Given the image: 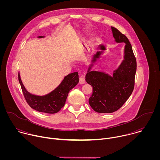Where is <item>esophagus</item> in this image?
I'll list each match as a JSON object with an SVG mask.
<instances>
[{
  "label": "esophagus",
  "mask_w": 160,
  "mask_h": 160,
  "mask_svg": "<svg viewBox=\"0 0 160 160\" xmlns=\"http://www.w3.org/2000/svg\"><path fill=\"white\" fill-rule=\"evenodd\" d=\"M85 83V78L83 77H80L79 78V83L80 84H84Z\"/></svg>",
  "instance_id": "1"
}]
</instances>
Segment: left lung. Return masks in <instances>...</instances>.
Listing matches in <instances>:
<instances>
[{"mask_svg":"<svg viewBox=\"0 0 160 160\" xmlns=\"http://www.w3.org/2000/svg\"><path fill=\"white\" fill-rule=\"evenodd\" d=\"M117 42H125V59L118 69L114 72L112 77L108 74L90 72V68L85 76V81L93 87V92L88 102L95 111L109 113L119 109L132 94L135 85L137 70L136 58L128 38L117 28L111 27ZM101 49L104 50L103 45ZM101 52L94 56L93 62L101 55Z\"/></svg>","mask_w":160,"mask_h":160,"instance_id":"left-lung-1","label":"left lung"}]
</instances>
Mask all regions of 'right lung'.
I'll list each match as a JSON object with an SVG mask.
<instances>
[{
	"label": "right lung",
	"instance_id": "1",
	"mask_svg": "<svg viewBox=\"0 0 160 160\" xmlns=\"http://www.w3.org/2000/svg\"><path fill=\"white\" fill-rule=\"evenodd\" d=\"M38 37L42 38L43 37L39 36ZM18 80L22 94L28 105L36 111L49 114L56 113L60 111L65 104L70 90L79 82L78 72L70 73L64 77L61 84L52 92L43 96H37L30 94L26 90L21 80L19 73Z\"/></svg>",
	"mask_w": 160,
	"mask_h": 160
}]
</instances>
